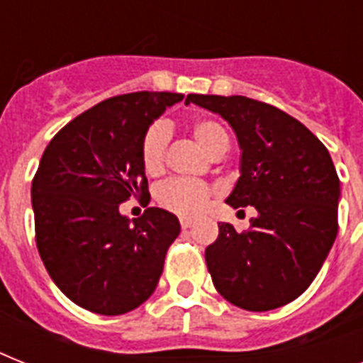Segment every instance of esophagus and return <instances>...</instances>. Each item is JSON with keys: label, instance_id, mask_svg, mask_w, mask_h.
<instances>
[{"label": "esophagus", "instance_id": "34e87169", "mask_svg": "<svg viewBox=\"0 0 363 363\" xmlns=\"http://www.w3.org/2000/svg\"><path fill=\"white\" fill-rule=\"evenodd\" d=\"M192 224H194L192 218H186V216H182V218H181L182 230H188V228H192Z\"/></svg>", "mask_w": 363, "mask_h": 363}]
</instances>
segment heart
<instances>
[{"label": "heart", "mask_w": 363, "mask_h": 363, "mask_svg": "<svg viewBox=\"0 0 363 363\" xmlns=\"http://www.w3.org/2000/svg\"><path fill=\"white\" fill-rule=\"evenodd\" d=\"M190 131L199 147H203L209 154L228 148V133L218 122L199 118L192 122ZM169 135V128L164 122H156L147 130L141 145V158L147 173H158L162 169ZM211 194V188L203 182L171 179L158 188V201L177 215L196 216L207 207Z\"/></svg>", "instance_id": "heart-1"}]
</instances>
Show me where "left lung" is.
I'll list each match as a JSON object with an SVG mask.
<instances>
[{"label":"left lung","mask_w":363,"mask_h":363,"mask_svg":"<svg viewBox=\"0 0 363 363\" xmlns=\"http://www.w3.org/2000/svg\"><path fill=\"white\" fill-rule=\"evenodd\" d=\"M186 105L220 115L238 137L239 179L226 203L254 207L250 230L218 222L205 250L213 284L245 311H271L309 288L337 238L341 198L328 148L284 111L245 96L188 94Z\"/></svg>","instance_id":"obj_1"}]
</instances>
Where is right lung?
Instances as JSON below:
<instances>
[{
    "mask_svg": "<svg viewBox=\"0 0 363 363\" xmlns=\"http://www.w3.org/2000/svg\"><path fill=\"white\" fill-rule=\"evenodd\" d=\"M182 98L135 92L105 99L62 128L43 152L31 182L37 248L54 284L82 309L124 315L158 286L179 218L148 207L130 220L118 207L130 196H148L143 137Z\"/></svg>",
    "mask_w": 363,
    "mask_h": 363,
    "instance_id": "right-lung-1",
    "label": "right lung"
}]
</instances>
